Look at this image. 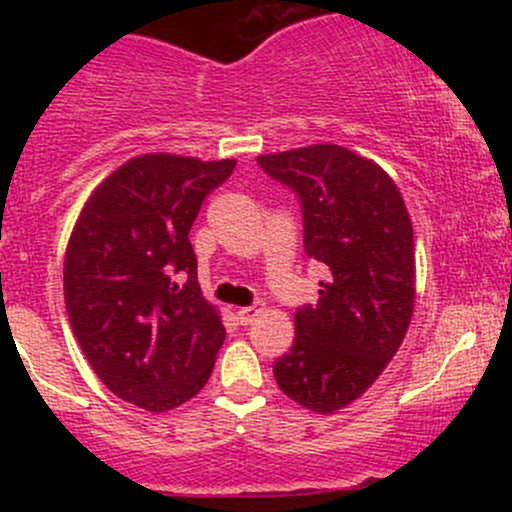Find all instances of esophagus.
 <instances>
[{
	"label": "esophagus",
	"instance_id": "esophagus-1",
	"mask_svg": "<svg viewBox=\"0 0 512 512\" xmlns=\"http://www.w3.org/2000/svg\"><path fill=\"white\" fill-rule=\"evenodd\" d=\"M260 313H262V308H257V305H248V308H240L236 315H238L240 325H250V322L255 320Z\"/></svg>",
	"mask_w": 512,
	"mask_h": 512
}]
</instances>
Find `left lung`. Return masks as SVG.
<instances>
[{"instance_id":"8db88e82","label":"left lung","mask_w":512,"mask_h":512,"mask_svg":"<svg viewBox=\"0 0 512 512\" xmlns=\"http://www.w3.org/2000/svg\"><path fill=\"white\" fill-rule=\"evenodd\" d=\"M301 202L305 255L327 267L315 305L274 378L303 407L332 414L361 397L397 354L414 313V228L383 168L337 144L257 158Z\"/></svg>"}]
</instances>
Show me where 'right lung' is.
I'll return each mask as SVG.
<instances>
[{"mask_svg": "<svg viewBox=\"0 0 512 512\" xmlns=\"http://www.w3.org/2000/svg\"><path fill=\"white\" fill-rule=\"evenodd\" d=\"M233 168V158H132L93 190L69 238L64 303L76 342L103 385L142 409L195 397L226 339L187 236Z\"/></svg>", "mask_w": 512, "mask_h": 512, "instance_id": "add662e5", "label": "right lung"}]
</instances>
